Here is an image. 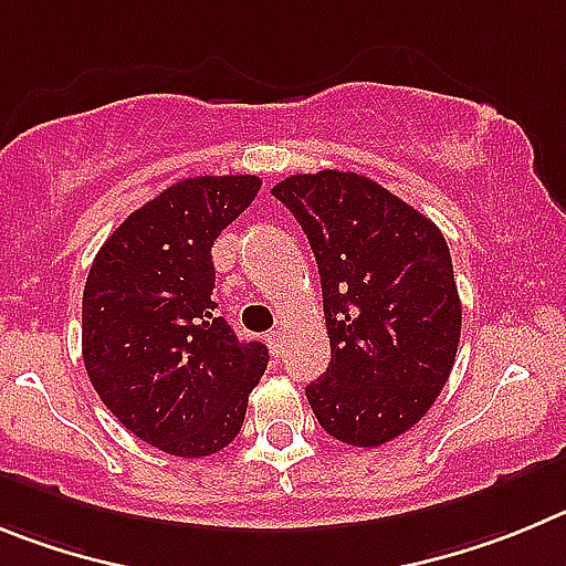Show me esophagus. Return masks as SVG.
I'll return each instance as SVG.
<instances>
[{
	"label": "esophagus",
	"instance_id": "34e87169",
	"mask_svg": "<svg viewBox=\"0 0 566 566\" xmlns=\"http://www.w3.org/2000/svg\"><path fill=\"white\" fill-rule=\"evenodd\" d=\"M268 346H271L273 349V355H279L282 353V340H284V333H282V327H276V329H271V333H268Z\"/></svg>",
	"mask_w": 566,
	"mask_h": 566
}]
</instances>
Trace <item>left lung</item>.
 <instances>
[{
	"mask_svg": "<svg viewBox=\"0 0 566 566\" xmlns=\"http://www.w3.org/2000/svg\"><path fill=\"white\" fill-rule=\"evenodd\" d=\"M318 264L327 371L307 386L321 429L375 448L409 431L446 386L462 304L440 228L355 171L293 175L273 186Z\"/></svg>",
	"mask_w": 566,
	"mask_h": 566,
	"instance_id": "left-lung-1",
	"label": "left lung"
}]
</instances>
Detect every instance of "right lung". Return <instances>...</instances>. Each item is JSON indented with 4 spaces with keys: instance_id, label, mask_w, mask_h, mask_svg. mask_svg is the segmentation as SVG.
Listing matches in <instances>:
<instances>
[{
    "instance_id": "obj_1",
    "label": "right lung",
    "mask_w": 566,
    "mask_h": 566,
    "mask_svg": "<svg viewBox=\"0 0 566 566\" xmlns=\"http://www.w3.org/2000/svg\"><path fill=\"white\" fill-rule=\"evenodd\" d=\"M259 188L253 175L175 182L115 228L86 276V375L120 426L166 454L226 448L271 358L239 340L211 298L213 242Z\"/></svg>"
}]
</instances>
